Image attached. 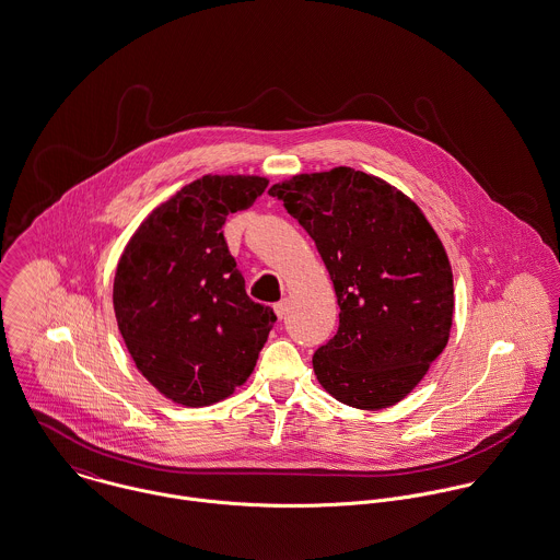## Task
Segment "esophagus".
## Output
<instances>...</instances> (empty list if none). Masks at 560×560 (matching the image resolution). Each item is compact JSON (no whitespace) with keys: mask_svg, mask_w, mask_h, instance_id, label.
<instances>
[{"mask_svg":"<svg viewBox=\"0 0 560 560\" xmlns=\"http://www.w3.org/2000/svg\"><path fill=\"white\" fill-rule=\"evenodd\" d=\"M288 311H290V301H288V299H283V301H279V303L275 305V313H277L279 319H283V317L288 315Z\"/></svg>","mask_w":560,"mask_h":560,"instance_id":"obj_1","label":"esophagus"}]
</instances>
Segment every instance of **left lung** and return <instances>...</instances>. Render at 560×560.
Returning a JSON list of instances; mask_svg holds the SVG:
<instances>
[{"label": "left lung", "instance_id": "8db88e82", "mask_svg": "<svg viewBox=\"0 0 560 560\" xmlns=\"http://www.w3.org/2000/svg\"><path fill=\"white\" fill-rule=\"evenodd\" d=\"M268 195L313 238L337 294L339 328L313 354L319 384L352 408L395 406L453 324V272L434 228L401 190L352 167L301 174Z\"/></svg>", "mask_w": 560, "mask_h": 560}]
</instances>
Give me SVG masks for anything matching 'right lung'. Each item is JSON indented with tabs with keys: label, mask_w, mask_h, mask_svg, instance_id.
<instances>
[{
	"label": "right lung",
	"mask_w": 560,
	"mask_h": 560,
	"mask_svg": "<svg viewBox=\"0 0 560 560\" xmlns=\"http://www.w3.org/2000/svg\"><path fill=\"white\" fill-rule=\"evenodd\" d=\"M268 187L203 176L150 212L116 268L114 310L128 354L167 399L201 408L245 384L277 315L250 301L228 249V214Z\"/></svg>",
	"instance_id": "right-lung-1"
}]
</instances>
